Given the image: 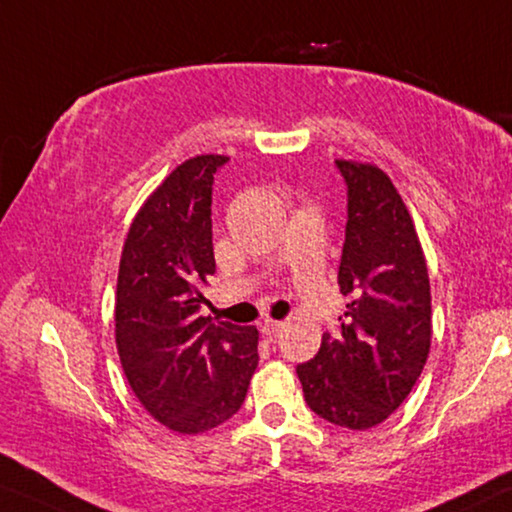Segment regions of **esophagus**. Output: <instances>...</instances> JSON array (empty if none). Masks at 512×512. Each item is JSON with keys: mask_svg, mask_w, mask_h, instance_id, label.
<instances>
[{"mask_svg": "<svg viewBox=\"0 0 512 512\" xmlns=\"http://www.w3.org/2000/svg\"><path fill=\"white\" fill-rule=\"evenodd\" d=\"M282 329H285V322H276V319H266L262 324V333L266 335H278Z\"/></svg>", "mask_w": 512, "mask_h": 512, "instance_id": "1", "label": "esophagus"}]
</instances>
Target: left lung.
Segmentation results:
<instances>
[{
    "label": "left lung",
    "instance_id": "1",
    "mask_svg": "<svg viewBox=\"0 0 512 512\" xmlns=\"http://www.w3.org/2000/svg\"><path fill=\"white\" fill-rule=\"evenodd\" d=\"M347 183L338 282L349 296L340 333L296 368L308 407L333 425L384 423L421 377L432 340V296L421 239L381 167L335 160Z\"/></svg>",
    "mask_w": 512,
    "mask_h": 512
}]
</instances>
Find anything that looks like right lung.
<instances>
[{
    "mask_svg": "<svg viewBox=\"0 0 512 512\" xmlns=\"http://www.w3.org/2000/svg\"><path fill=\"white\" fill-rule=\"evenodd\" d=\"M227 156L183 160L128 227L114 296V340L135 398L158 423L200 434L246 400L257 368L255 326L200 317L216 273L211 241L213 174Z\"/></svg>",
    "mask_w": 512,
    "mask_h": 512,
    "instance_id": "1",
    "label": "right lung"
}]
</instances>
